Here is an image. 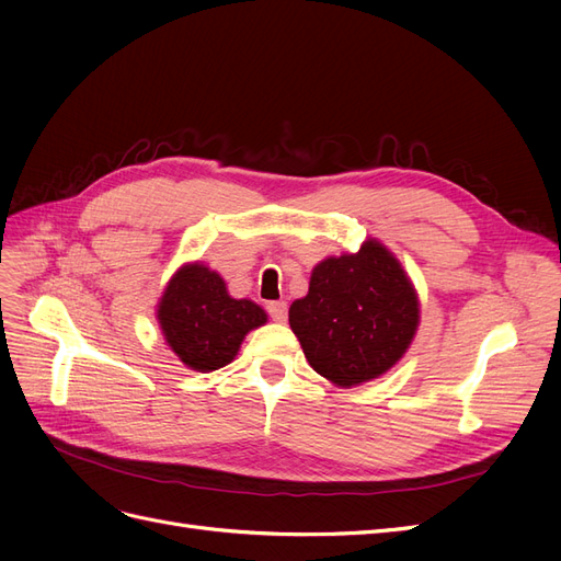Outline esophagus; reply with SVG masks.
<instances>
[{"label": "esophagus", "instance_id": "34e87169", "mask_svg": "<svg viewBox=\"0 0 561 561\" xmlns=\"http://www.w3.org/2000/svg\"><path fill=\"white\" fill-rule=\"evenodd\" d=\"M266 311L276 322H283L287 318V304L285 301H268Z\"/></svg>", "mask_w": 561, "mask_h": 561}]
</instances>
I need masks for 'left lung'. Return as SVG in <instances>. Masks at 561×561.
<instances>
[{"instance_id": "obj_1", "label": "left lung", "mask_w": 561, "mask_h": 561, "mask_svg": "<svg viewBox=\"0 0 561 561\" xmlns=\"http://www.w3.org/2000/svg\"><path fill=\"white\" fill-rule=\"evenodd\" d=\"M419 320L412 278L377 239L318 262L307 297L290 307V328L309 365L342 388L386 375L412 346Z\"/></svg>"}]
</instances>
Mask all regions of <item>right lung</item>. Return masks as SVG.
<instances>
[{
  "mask_svg": "<svg viewBox=\"0 0 561 561\" xmlns=\"http://www.w3.org/2000/svg\"><path fill=\"white\" fill-rule=\"evenodd\" d=\"M157 320L184 367L206 375L229 365L245 334L262 328L268 316L252 299H233L208 264L186 262L165 283Z\"/></svg>",
  "mask_w": 561,
  "mask_h": 561,
  "instance_id": "1",
  "label": "right lung"
}]
</instances>
